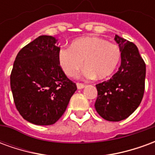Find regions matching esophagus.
I'll return each mask as SVG.
<instances>
[{
	"mask_svg": "<svg viewBox=\"0 0 155 155\" xmlns=\"http://www.w3.org/2000/svg\"><path fill=\"white\" fill-rule=\"evenodd\" d=\"M76 85H77L78 89H80V90H81V89H83V88L85 86V84H83V83H77Z\"/></svg>",
	"mask_w": 155,
	"mask_h": 155,
	"instance_id": "1",
	"label": "esophagus"
}]
</instances>
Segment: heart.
I'll use <instances>...</instances> for the list:
<instances>
[{"instance_id":"b5f03b06","label":"heart","mask_w":155,"mask_h":155,"mask_svg":"<svg viewBox=\"0 0 155 155\" xmlns=\"http://www.w3.org/2000/svg\"><path fill=\"white\" fill-rule=\"evenodd\" d=\"M121 58L119 45L105 39L90 36L78 38L70 48L62 47L58 52V63L69 77H76L84 65L85 75L104 80L115 71Z\"/></svg>"}]
</instances>
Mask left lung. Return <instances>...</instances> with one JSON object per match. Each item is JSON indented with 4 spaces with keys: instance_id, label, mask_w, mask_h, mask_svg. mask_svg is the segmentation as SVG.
<instances>
[{
    "instance_id": "1",
    "label": "left lung",
    "mask_w": 155,
    "mask_h": 155,
    "mask_svg": "<svg viewBox=\"0 0 155 155\" xmlns=\"http://www.w3.org/2000/svg\"><path fill=\"white\" fill-rule=\"evenodd\" d=\"M121 51L119 71L109 80L96 84L94 104L97 113L108 121H120L139 107L144 93L145 63L133 42L115 35Z\"/></svg>"
}]
</instances>
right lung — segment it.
<instances>
[{"mask_svg":"<svg viewBox=\"0 0 155 155\" xmlns=\"http://www.w3.org/2000/svg\"><path fill=\"white\" fill-rule=\"evenodd\" d=\"M57 45L50 35L37 37L19 51L11 73L15 107L37 125L57 122L77 90L59 65Z\"/></svg>","mask_w":155,"mask_h":155,"instance_id":"right-lung-1","label":"right lung"}]
</instances>
